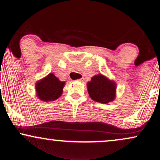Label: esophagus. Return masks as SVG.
<instances>
[{"label": "esophagus", "instance_id": "obj_1", "mask_svg": "<svg viewBox=\"0 0 160 160\" xmlns=\"http://www.w3.org/2000/svg\"><path fill=\"white\" fill-rule=\"evenodd\" d=\"M84 80H85V79H84L83 78H80V79H78V80H77V81L80 82H84Z\"/></svg>", "mask_w": 160, "mask_h": 160}]
</instances>
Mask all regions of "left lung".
Returning <instances> with one entry per match:
<instances>
[{
    "label": "left lung",
    "instance_id": "8db88e82",
    "mask_svg": "<svg viewBox=\"0 0 160 160\" xmlns=\"http://www.w3.org/2000/svg\"><path fill=\"white\" fill-rule=\"evenodd\" d=\"M116 83L102 74L93 77L87 83L88 92L91 98L96 102L106 104L116 97Z\"/></svg>",
    "mask_w": 160,
    "mask_h": 160
}]
</instances>
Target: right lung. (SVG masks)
I'll return each instance as SVG.
<instances>
[{
	"label": "right lung",
	"instance_id": "obj_1",
	"mask_svg": "<svg viewBox=\"0 0 160 160\" xmlns=\"http://www.w3.org/2000/svg\"><path fill=\"white\" fill-rule=\"evenodd\" d=\"M64 86L65 82L60 81L54 74L50 73L36 82V94L44 102L54 101L61 96Z\"/></svg>",
	"mask_w": 160,
	"mask_h": 160
}]
</instances>
